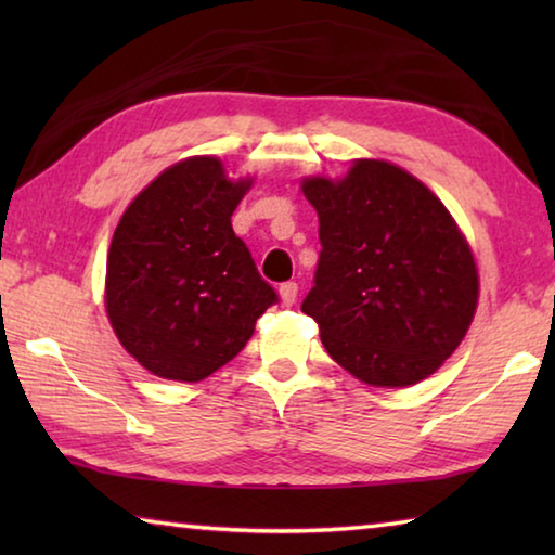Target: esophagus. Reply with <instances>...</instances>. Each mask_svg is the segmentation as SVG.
Instances as JSON below:
<instances>
[{
    "instance_id": "34e87169",
    "label": "esophagus",
    "mask_w": 555,
    "mask_h": 555,
    "mask_svg": "<svg viewBox=\"0 0 555 555\" xmlns=\"http://www.w3.org/2000/svg\"><path fill=\"white\" fill-rule=\"evenodd\" d=\"M279 296H281V304L291 306L296 304V296H298V284L296 281H286V284L279 286Z\"/></svg>"
}]
</instances>
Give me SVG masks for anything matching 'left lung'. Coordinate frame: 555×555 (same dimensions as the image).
Wrapping results in <instances>:
<instances>
[{"instance_id":"obj_1","label":"left lung","mask_w":555,"mask_h":555,"mask_svg":"<svg viewBox=\"0 0 555 555\" xmlns=\"http://www.w3.org/2000/svg\"><path fill=\"white\" fill-rule=\"evenodd\" d=\"M321 257L300 304L327 354L372 387L434 374L473 323L480 279L446 205L403 168L360 158L340 181L304 178Z\"/></svg>"}]
</instances>
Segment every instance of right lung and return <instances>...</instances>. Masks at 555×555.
Returning a JSON list of instances; mask_svg holds the SVG:
<instances>
[{
  "mask_svg": "<svg viewBox=\"0 0 555 555\" xmlns=\"http://www.w3.org/2000/svg\"><path fill=\"white\" fill-rule=\"evenodd\" d=\"M249 188V178L230 181L220 158L191 156L156 176L121 215L105 308L125 350L156 377H210L279 300L230 222Z\"/></svg>",
  "mask_w": 555,
  "mask_h": 555,
  "instance_id": "right-lung-1",
  "label": "right lung"
}]
</instances>
